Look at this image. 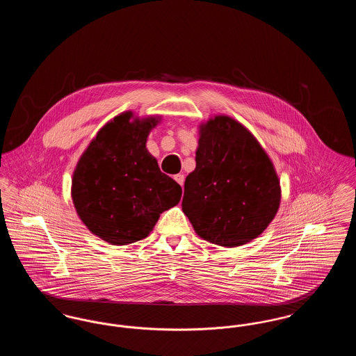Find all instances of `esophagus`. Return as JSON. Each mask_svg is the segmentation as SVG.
<instances>
[{"label":"esophagus","mask_w":356,"mask_h":356,"mask_svg":"<svg viewBox=\"0 0 356 356\" xmlns=\"http://www.w3.org/2000/svg\"><path fill=\"white\" fill-rule=\"evenodd\" d=\"M184 179H186V177H184V175H176V176H175V180H176V181H177V183H179L181 186L184 184Z\"/></svg>","instance_id":"obj_1"}]
</instances>
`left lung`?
Returning <instances> with one entry per match:
<instances>
[{
  "label": "left lung",
  "mask_w": 356,
  "mask_h": 356,
  "mask_svg": "<svg viewBox=\"0 0 356 356\" xmlns=\"http://www.w3.org/2000/svg\"><path fill=\"white\" fill-rule=\"evenodd\" d=\"M280 199L271 159L243 124L216 115L199 125L196 168L181 203L199 236L227 248L247 244L270 225Z\"/></svg>",
  "instance_id": "1"
}]
</instances>
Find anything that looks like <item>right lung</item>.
Masks as SVG:
<instances>
[{
	"instance_id": "right-lung-1",
	"label": "right lung",
	"mask_w": 356,
	"mask_h": 356,
	"mask_svg": "<svg viewBox=\"0 0 356 356\" xmlns=\"http://www.w3.org/2000/svg\"><path fill=\"white\" fill-rule=\"evenodd\" d=\"M160 121L120 113L89 143L73 172L76 212L106 243L125 245L148 236L160 213L181 199V186L160 170L145 145Z\"/></svg>"
}]
</instances>
